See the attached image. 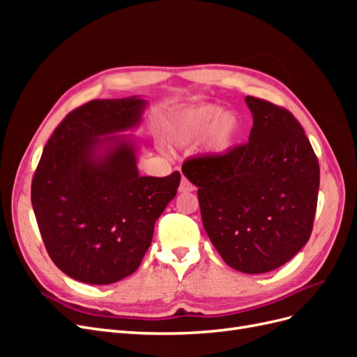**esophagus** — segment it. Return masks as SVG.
I'll return each instance as SVG.
<instances>
[{"mask_svg":"<svg viewBox=\"0 0 357 357\" xmlns=\"http://www.w3.org/2000/svg\"><path fill=\"white\" fill-rule=\"evenodd\" d=\"M193 189H195V186H193L192 183H190L188 178L183 177V178H181V181H180L178 190H180V192H183V193H186V192H192Z\"/></svg>","mask_w":357,"mask_h":357,"instance_id":"1","label":"esophagus"}]
</instances>
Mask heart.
Masks as SVG:
<instances>
[{"label":"heart","mask_w":357,"mask_h":357,"mask_svg":"<svg viewBox=\"0 0 357 357\" xmlns=\"http://www.w3.org/2000/svg\"><path fill=\"white\" fill-rule=\"evenodd\" d=\"M241 122L232 112H220L213 104H201L180 112L167 125V137L176 144H190L204 135L205 146L225 153L235 144Z\"/></svg>","instance_id":"1"}]
</instances>
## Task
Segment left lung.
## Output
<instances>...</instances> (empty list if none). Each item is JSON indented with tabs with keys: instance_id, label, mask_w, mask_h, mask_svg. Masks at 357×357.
Segmentation results:
<instances>
[{
	"instance_id": "1",
	"label": "left lung",
	"mask_w": 357,
	"mask_h": 357,
	"mask_svg": "<svg viewBox=\"0 0 357 357\" xmlns=\"http://www.w3.org/2000/svg\"><path fill=\"white\" fill-rule=\"evenodd\" d=\"M248 142L181 167L193 185L204 229L226 265L262 274L284 265L310 240L320 168L304 128L284 107L245 96Z\"/></svg>"
}]
</instances>
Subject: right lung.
<instances>
[{
  "mask_svg": "<svg viewBox=\"0 0 357 357\" xmlns=\"http://www.w3.org/2000/svg\"><path fill=\"white\" fill-rule=\"evenodd\" d=\"M144 105L137 96L86 102L43 149L31 183L32 208L53 264L77 282L112 284L135 273L156 219L177 193L178 171L139 176L134 146L107 135L135 126Z\"/></svg>",
  "mask_w": 357,
  "mask_h": 357,
  "instance_id": "1",
  "label": "right lung"
}]
</instances>
